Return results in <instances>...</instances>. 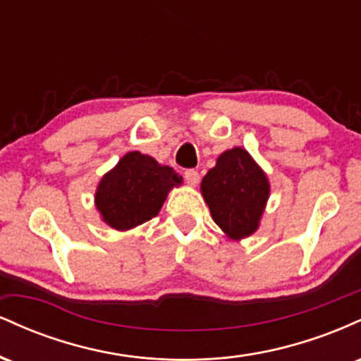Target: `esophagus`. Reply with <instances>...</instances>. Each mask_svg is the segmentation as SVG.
<instances>
[{
    "label": "esophagus",
    "mask_w": 361,
    "mask_h": 361,
    "mask_svg": "<svg viewBox=\"0 0 361 361\" xmlns=\"http://www.w3.org/2000/svg\"><path fill=\"white\" fill-rule=\"evenodd\" d=\"M185 180L190 186H197L198 181H200V175H198V171H195V169H186Z\"/></svg>",
    "instance_id": "1"
}]
</instances>
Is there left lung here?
<instances>
[{"mask_svg":"<svg viewBox=\"0 0 361 361\" xmlns=\"http://www.w3.org/2000/svg\"><path fill=\"white\" fill-rule=\"evenodd\" d=\"M200 190L214 222L227 238L241 241L258 231L270 198V181L246 149L224 151Z\"/></svg>","mask_w":361,"mask_h":361,"instance_id":"1","label":"left lung"}]
</instances>
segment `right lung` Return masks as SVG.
<instances>
[{"label":"right lung","instance_id":"1","mask_svg":"<svg viewBox=\"0 0 361 361\" xmlns=\"http://www.w3.org/2000/svg\"><path fill=\"white\" fill-rule=\"evenodd\" d=\"M181 183L183 178L173 168L130 151L102 176L94 192V207L111 229H134L156 217L168 193Z\"/></svg>","mask_w":361,"mask_h":361}]
</instances>
